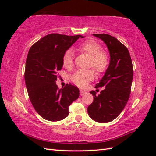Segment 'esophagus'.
I'll list each match as a JSON object with an SVG mask.
<instances>
[{
	"mask_svg": "<svg viewBox=\"0 0 156 156\" xmlns=\"http://www.w3.org/2000/svg\"><path fill=\"white\" fill-rule=\"evenodd\" d=\"M85 93H86V91H83V90H80V94L81 96H83V95H84Z\"/></svg>",
	"mask_w": 156,
	"mask_h": 156,
	"instance_id": "esophagus-1",
	"label": "esophagus"
}]
</instances>
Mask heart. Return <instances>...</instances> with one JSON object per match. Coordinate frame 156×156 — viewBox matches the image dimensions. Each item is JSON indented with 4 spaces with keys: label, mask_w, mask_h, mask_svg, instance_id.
Listing matches in <instances>:
<instances>
[{
    "label": "heart",
    "mask_w": 156,
    "mask_h": 156,
    "mask_svg": "<svg viewBox=\"0 0 156 156\" xmlns=\"http://www.w3.org/2000/svg\"><path fill=\"white\" fill-rule=\"evenodd\" d=\"M102 47L96 41L89 40L83 42L78 47L79 51L86 53L91 56L89 66L93 67L98 73L103 72L109 65V56L107 53L101 50ZM73 51L69 49L62 56V64L67 69L72 67L73 65ZM95 73L92 69L78 70L72 76V80L79 87H84L89 81L93 80Z\"/></svg>",
    "instance_id": "obj_1"
}]
</instances>
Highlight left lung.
I'll return each mask as SVG.
<instances>
[{
    "instance_id": "left-lung-1",
    "label": "left lung",
    "mask_w": 156,
    "mask_h": 156,
    "mask_svg": "<svg viewBox=\"0 0 156 156\" xmlns=\"http://www.w3.org/2000/svg\"><path fill=\"white\" fill-rule=\"evenodd\" d=\"M106 44L110 62L103 77L96 88L104 87L98 96L94 91V101L87 108L92 120L100 123L109 122L118 117L129 98L133 71L131 58L126 47L114 37L106 34H94Z\"/></svg>"
}]
</instances>
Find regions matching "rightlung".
I'll use <instances>...</instances> for the list:
<instances>
[{
    "mask_svg": "<svg viewBox=\"0 0 156 156\" xmlns=\"http://www.w3.org/2000/svg\"><path fill=\"white\" fill-rule=\"evenodd\" d=\"M81 35L51 34L30 49L26 60L25 80L29 97L37 113L49 121H59L69 115V106L79 97V89L67 84L58 89L57 73L62 68L64 53Z\"/></svg>",
    "mask_w": 156,
    "mask_h": 156,
    "instance_id": "1",
    "label": "right lung"
}]
</instances>
